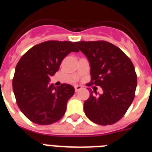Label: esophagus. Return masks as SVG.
Listing matches in <instances>:
<instances>
[{
  "label": "esophagus",
  "mask_w": 152,
  "mask_h": 152,
  "mask_svg": "<svg viewBox=\"0 0 152 152\" xmlns=\"http://www.w3.org/2000/svg\"><path fill=\"white\" fill-rule=\"evenodd\" d=\"M81 89H82V87H81V86H80V85H76L75 87V92H78V91H80Z\"/></svg>",
  "instance_id": "esophagus-1"
}]
</instances>
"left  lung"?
Returning a JSON list of instances; mask_svg holds the SVG:
<instances>
[{
    "instance_id": "8db88e82",
    "label": "left lung",
    "mask_w": 152,
    "mask_h": 152,
    "mask_svg": "<svg viewBox=\"0 0 152 152\" xmlns=\"http://www.w3.org/2000/svg\"><path fill=\"white\" fill-rule=\"evenodd\" d=\"M88 58L91 65L90 84L100 86L102 94L94 91L84 103V110L96 124L112 125L121 119L135 97L137 75L129 58L107 41L74 42Z\"/></svg>"
}]
</instances>
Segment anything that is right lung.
Segmentation results:
<instances>
[{
  "label": "right lung",
  "instance_id": "obj_1",
  "mask_svg": "<svg viewBox=\"0 0 152 152\" xmlns=\"http://www.w3.org/2000/svg\"><path fill=\"white\" fill-rule=\"evenodd\" d=\"M72 52H78L72 42L45 41L32 47L17 63L13 91L18 107L33 123L50 125L64 116L75 88L68 84L56 88L49 81Z\"/></svg>",
  "mask_w": 152,
  "mask_h": 152
}]
</instances>
